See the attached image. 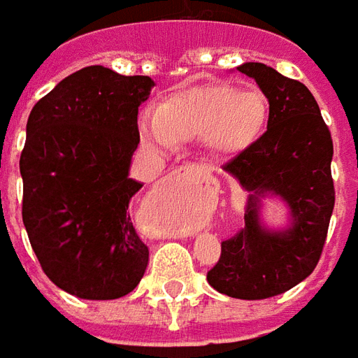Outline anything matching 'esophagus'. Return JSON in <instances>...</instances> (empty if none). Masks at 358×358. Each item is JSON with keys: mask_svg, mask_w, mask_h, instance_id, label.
Wrapping results in <instances>:
<instances>
[{"mask_svg": "<svg viewBox=\"0 0 358 358\" xmlns=\"http://www.w3.org/2000/svg\"><path fill=\"white\" fill-rule=\"evenodd\" d=\"M171 176L176 180H189L193 176V171L189 166H178L171 172Z\"/></svg>", "mask_w": 358, "mask_h": 358, "instance_id": "1", "label": "esophagus"}]
</instances>
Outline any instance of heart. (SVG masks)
I'll return each instance as SVG.
<instances>
[{
	"mask_svg": "<svg viewBox=\"0 0 358 358\" xmlns=\"http://www.w3.org/2000/svg\"><path fill=\"white\" fill-rule=\"evenodd\" d=\"M267 117L269 100L260 89L206 85L172 94L142 119L140 131L148 144L166 150L205 140L216 155H233L258 140Z\"/></svg>",
	"mask_w": 358,
	"mask_h": 358,
	"instance_id": "obj_1",
	"label": "heart"
}]
</instances>
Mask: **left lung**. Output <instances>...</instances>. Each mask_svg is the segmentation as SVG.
I'll use <instances>...</instances> for the list:
<instances>
[{
    "mask_svg": "<svg viewBox=\"0 0 358 358\" xmlns=\"http://www.w3.org/2000/svg\"><path fill=\"white\" fill-rule=\"evenodd\" d=\"M237 70L252 78L269 100L267 131L224 165L248 195L245 227L222 241V254L206 273L208 285L239 300L282 294L313 273L334 210V145L319 104L306 85L260 62ZM279 194L291 208V226H261L259 201Z\"/></svg>",
    "mask_w": 358,
    "mask_h": 358,
    "instance_id": "8db88e82",
    "label": "left lung"
}]
</instances>
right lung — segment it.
<instances>
[{
  "label": "right lung",
  "mask_w": 358,
  "mask_h": 358,
  "mask_svg": "<svg viewBox=\"0 0 358 358\" xmlns=\"http://www.w3.org/2000/svg\"><path fill=\"white\" fill-rule=\"evenodd\" d=\"M148 76L104 66L71 73L31 108L20 155L22 222L43 273L71 296L115 300L144 277L150 250L129 216V178Z\"/></svg>",
  "instance_id": "obj_1"
}]
</instances>
